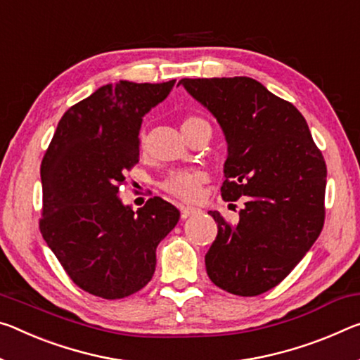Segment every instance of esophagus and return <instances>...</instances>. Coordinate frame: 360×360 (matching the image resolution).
Returning <instances> with one entry per match:
<instances>
[{
    "label": "esophagus",
    "instance_id": "esophagus-1",
    "mask_svg": "<svg viewBox=\"0 0 360 360\" xmlns=\"http://www.w3.org/2000/svg\"><path fill=\"white\" fill-rule=\"evenodd\" d=\"M181 213H182V218H189V216L200 214L202 210L193 208V207H181Z\"/></svg>",
    "mask_w": 360,
    "mask_h": 360
}]
</instances>
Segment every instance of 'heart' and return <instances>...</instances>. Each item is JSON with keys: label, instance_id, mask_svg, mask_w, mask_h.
Returning <instances> with one entry per match:
<instances>
[{"label": "heart", "instance_id": "b5f03b06", "mask_svg": "<svg viewBox=\"0 0 360 360\" xmlns=\"http://www.w3.org/2000/svg\"><path fill=\"white\" fill-rule=\"evenodd\" d=\"M200 123H207L200 117H187L181 124V129H189ZM146 149V141L141 139V150ZM207 173L200 169H181L169 173L162 182V189L171 197L182 202H195L200 197L202 184L207 181Z\"/></svg>", "mask_w": 360, "mask_h": 360}]
</instances>
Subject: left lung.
Listing matches in <instances>:
<instances>
[{"instance_id":"1","label":"left lung","mask_w":360,"mask_h":360,"mask_svg":"<svg viewBox=\"0 0 360 360\" xmlns=\"http://www.w3.org/2000/svg\"><path fill=\"white\" fill-rule=\"evenodd\" d=\"M227 141L226 202L245 198L237 224L210 211L218 236L205 255L216 287L256 296L281 283L317 240L327 167L304 117L248 77L182 78Z\"/></svg>"}]
</instances>
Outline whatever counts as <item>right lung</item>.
Segmentation results:
<instances>
[{
    "label": "right lung",
    "instance_id": "right-lung-1",
    "mask_svg": "<svg viewBox=\"0 0 360 360\" xmlns=\"http://www.w3.org/2000/svg\"><path fill=\"white\" fill-rule=\"evenodd\" d=\"M174 83L101 86L64 113L43 157L39 231L68 277L94 296L118 300L144 288L158 243L179 221V210L160 197L136 213L118 198L124 173L139 162L142 117Z\"/></svg>",
    "mask_w": 360,
    "mask_h": 360
}]
</instances>
